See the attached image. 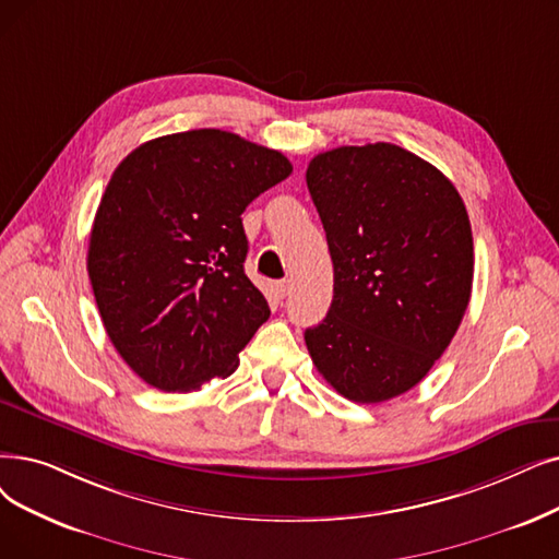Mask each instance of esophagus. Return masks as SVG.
Returning <instances> with one entry per match:
<instances>
[{"instance_id":"34e87169","label":"esophagus","mask_w":559,"mask_h":559,"mask_svg":"<svg viewBox=\"0 0 559 559\" xmlns=\"http://www.w3.org/2000/svg\"><path fill=\"white\" fill-rule=\"evenodd\" d=\"M274 289H276L278 299H285V297L289 295V281H287V278H283V281H276V283H274Z\"/></svg>"}]
</instances>
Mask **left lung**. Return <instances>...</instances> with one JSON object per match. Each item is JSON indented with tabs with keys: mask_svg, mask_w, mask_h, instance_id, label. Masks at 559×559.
<instances>
[{
	"mask_svg": "<svg viewBox=\"0 0 559 559\" xmlns=\"http://www.w3.org/2000/svg\"><path fill=\"white\" fill-rule=\"evenodd\" d=\"M333 260V301L306 329L318 372L358 404L425 379L464 320L473 233L454 185L393 143L343 145L306 171Z\"/></svg>",
	"mask_w": 559,
	"mask_h": 559,
	"instance_id": "8db88e82",
	"label": "left lung"
}]
</instances>
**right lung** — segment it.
<instances>
[{
    "label": "right lung",
    "mask_w": 559,
    "mask_h": 559,
    "mask_svg": "<svg viewBox=\"0 0 559 559\" xmlns=\"http://www.w3.org/2000/svg\"><path fill=\"white\" fill-rule=\"evenodd\" d=\"M293 174L289 159L224 130L141 143L116 171L86 270L111 345L166 393L230 377L270 306L245 274L241 212Z\"/></svg>",
    "instance_id": "add662e5"
}]
</instances>
